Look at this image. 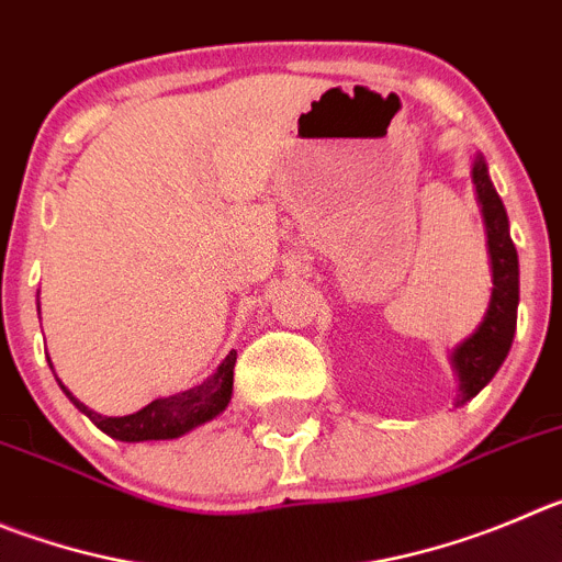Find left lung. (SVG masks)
<instances>
[{
    "label": "left lung",
    "instance_id": "left-lung-1",
    "mask_svg": "<svg viewBox=\"0 0 562 562\" xmlns=\"http://www.w3.org/2000/svg\"><path fill=\"white\" fill-rule=\"evenodd\" d=\"M471 182L476 188V202L482 210L487 235V257H491V302L476 324L474 333L465 340H460L449 355L454 374H458V400L454 407L465 405L494 380L496 371L505 363L507 352L516 335V316H518V251L510 238V222L507 210L496 193L491 175H487L485 157L476 151L471 162Z\"/></svg>",
    "mask_w": 562,
    "mask_h": 562
}]
</instances>
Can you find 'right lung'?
I'll list each match as a JSON object with an SVG mask.
<instances>
[{
	"instance_id": "right-lung-1",
	"label": "right lung",
	"mask_w": 562,
	"mask_h": 562,
	"mask_svg": "<svg viewBox=\"0 0 562 562\" xmlns=\"http://www.w3.org/2000/svg\"><path fill=\"white\" fill-rule=\"evenodd\" d=\"M235 358H238V352L233 349V352L218 363V369L213 371L207 380L188 387V391L171 393V396H160V400L140 407L138 413H130V416H102V413L82 405V402L77 400L75 393L68 391L60 380L57 382H60L63 393H66L68 400L75 402L77 411L86 413V416L91 418L104 435H110V438L127 440V443H140V440H171V438H182L186 432L213 422V418L222 416V413L227 411L229 400H233Z\"/></svg>"
}]
</instances>
